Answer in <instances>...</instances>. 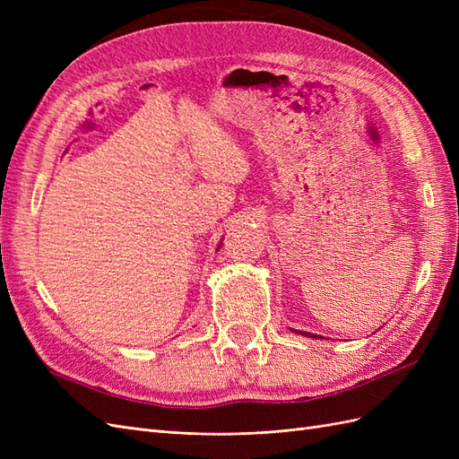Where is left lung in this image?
<instances>
[{
    "instance_id": "obj_1",
    "label": "left lung",
    "mask_w": 459,
    "mask_h": 459,
    "mask_svg": "<svg viewBox=\"0 0 459 459\" xmlns=\"http://www.w3.org/2000/svg\"><path fill=\"white\" fill-rule=\"evenodd\" d=\"M293 333H300V335H304V337H312V339H322L319 335H314V333H304V331H295V329H290Z\"/></svg>"
}]
</instances>
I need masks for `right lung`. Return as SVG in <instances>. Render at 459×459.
<instances>
[{
  "instance_id": "right-lung-1",
  "label": "right lung",
  "mask_w": 459,
  "mask_h": 459,
  "mask_svg": "<svg viewBox=\"0 0 459 459\" xmlns=\"http://www.w3.org/2000/svg\"><path fill=\"white\" fill-rule=\"evenodd\" d=\"M218 248H220V247H218Z\"/></svg>"
}]
</instances>
